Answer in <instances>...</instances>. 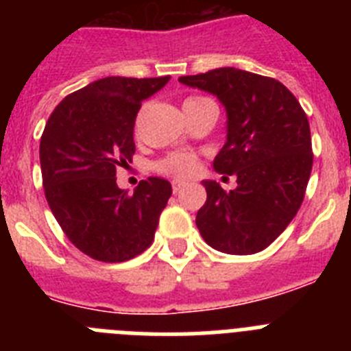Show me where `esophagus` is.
<instances>
[{"instance_id":"esophagus-1","label":"esophagus","mask_w":351,"mask_h":351,"mask_svg":"<svg viewBox=\"0 0 351 351\" xmlns=\"http://www.w3.org/2000/svg\"><path fill=\"white\" fill-rule=\"evenodd\" d=\"M182 186H184V182H182V181H173V182H172L173 193H178V191H181Z\"/></svg>"}]
</instances>
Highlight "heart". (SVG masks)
Returning a JSON list of instances; mask_svg holds the SVG:
<instances>
[{
    "label": "heart",
    "mask_w": 351,
    "mask_h": 351,
    "mask_svg": "<svg viewBox=\"0 0 351 351\" xmlns=\"http://www.w3.org/2000/svg\"><path fill=\"white\" fill-rule=\"evenodd\" d=\"M197 169V160L191 154L179 153L172 154L160 163V170L163 173H170L176 178H188Z\"/></svg>",
    "instance_id": "b5f03b06"
}]
</instances>
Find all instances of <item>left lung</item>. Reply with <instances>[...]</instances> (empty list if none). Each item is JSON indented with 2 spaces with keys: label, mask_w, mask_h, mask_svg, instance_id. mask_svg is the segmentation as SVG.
<instances>
[{
  "label": "left lung",
  "mask_w": 351,
  "mask_h": 351,
  "mask_svg": "<svg viewBox=\"0 0 351 351\" xmlns=\"http://www.w3.org/2000/svg\"><path fill=\"white\" fill-rule=\"evenodd\" d=\"M179 82L210 93L225 107L226 141L213 167L237 178L230 191L202 181L200 235L221 253H258L290 225L304 200L313 169L308 116L280 80L251 71L216 68Z\"/></svg>",
  "instance_id": "left-lung-1"
}]
</instances>
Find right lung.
<instances>
[{"instance_id": "right-lung-1", "label": "right lung", "mask_w": 351, "mask_h": 351, "mask_svg": "<svg viewBox=\"0 0 351 351\" xmlns=\"http://www.w3.org/2000/svg\"><path fill=\"white\" fill-rule=\"evenodd\" d=\"M170 75L105 77L54 108L40 141L45 198L70 243L100 262H126L151 246L172 195L167 179L147 178L133 195L116 182L135 153L133 128L142 101Z\"/></svg>"}]
</instances>
